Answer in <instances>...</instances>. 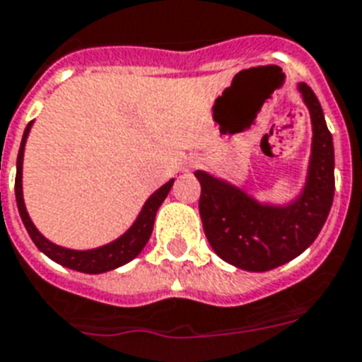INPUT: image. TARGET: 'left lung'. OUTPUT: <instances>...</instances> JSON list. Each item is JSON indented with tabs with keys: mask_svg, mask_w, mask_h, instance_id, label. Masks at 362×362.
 <instances>
[{
	"mask_svg": "<svg viewBox=\"0 0 362 362\" xmlns=\"http://www.w3.org/2000/svg\"><path fill=\"white\" fill-rule=\"evenodd\" d=\"M313 120V154L303 193L288 206L260 204L242 189L197 171L202 227L219 258L245 272H269L316 240L334 195L333 137L314 90L299 83Z\"/></svg>",
	"mask_w": 362,
	"mask_h": 362,
	"instance_id": "8db88e82",
	"label": "left lung"
}]
</instances>
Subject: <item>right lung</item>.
<instances>
[{
	"mask_svg": "<svg viewBox=\"0 0 362 362\" xmlns=\"http://www.w3.org/2000/svg\"><path fill=\"white\" fill-rule=\"evenodd\" d=\"M31 124L29 122L25 132H23L22 145H20L18 151V160H16V180H14V193H16V204H18L20 217H22L23 225L28 228L29 236L35 242L40 251L49 257L52 260H55L57 264L64 267H70V269H76V272L81 273H104L115 269V267L124 266L126 262L134 260L143 247L148 242V238L152 234V228H154V219L156 211L161 206V202L165 201L167 193L171 191L173 182L169 180L165 186H161L160 189L152 193L148 197V201L145 202V206L141 210V214L137 216L135 223L132 225L128 230L122 234L120 238H117L115 242L107 243L104 247L98 249H89V251H74V249H64L61 245H55V243L48 242L46 238L37 230V227L33 225V221L29 219L28 210H25V204H23L22 197V161H23V146H25V139H28L29 130H31Z\"/></svg>",
	"mask_w": 362,
	"mask_h": 362,
	"instance_id": "right-lung-1",
	"label": "right lung"
}]
</instances>
